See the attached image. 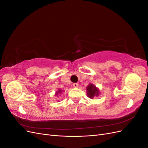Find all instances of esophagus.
<instances>
[{
	"mask_svg": "<svg viewBox=\"0 0 148 148\" xmlns=\"http://www.w3.org/2000/svg\"><path fill=\"white\" fill-rule=\"evenodd\" d=\"M73 86L75 88H78V83H73Z\"/></svg>",
	"mask_w": 148,
	"mask_h": 148,
	"instance_id": "1",
	"label": "esophagus"
}]
</instances>
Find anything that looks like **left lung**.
<instances>
[{
    "mask_svg": "<svg viewBox=\"0 0 148 148\" xmlns=\"http://www.w3.org/2000/svg\"><path fill=\"white\" fill-rule=\"evenodd\" d=\"M86 95L90 99H93L95 97L99 96L100 95V91L95 84L92 83L89 84L86 87Z\"/></svg>",
    "mask_w": 148,
    "mask_h": 148,
    "instance_id": "8db88e82",
    "label": "left lung"
}]
</instances>
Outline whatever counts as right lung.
Masks as SVG:
<instances>
[{
    "label": "right lung",
    "instance_id": "1",
    "mask_svg": "<svg viewBox=\"0 0 148 148\" xmlns=\"http://www.w3.org/2000/svg\"><path fill=\"white\" fill-rule=\"evenodd\" d=\"M63 92V90H62V89H58V91H57L56 92V94H55V95L56 96H57V95H60V94Z\"/></svg>",
    "mask_w": 148,
    "mask_h": 148
}]
</instances>
